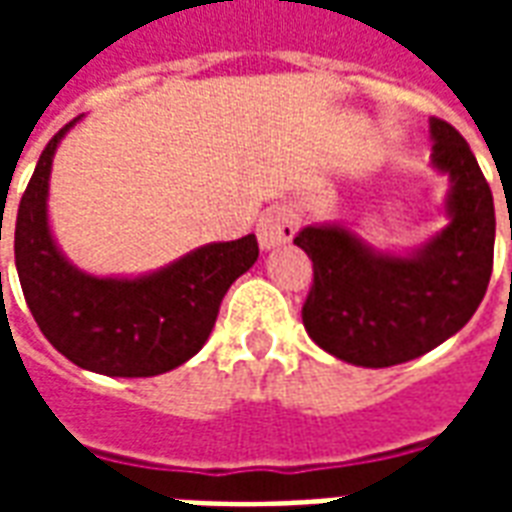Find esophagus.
I'll use <instances>...</instances> for the list:
<instances>
[{"instance_id": "esophagus-1", "label": "esophagus", "mask_w": 512, "mask_h": 512, "mask_svg": "<svg viewBox=\"0 0 512 512\" xmlns=\"http://www.w3.org/2000/svg\"><path fill=\"white\" fill-rule=\"evenodd\" d=\"M296 230H299V216L290 208H268L257 222V241L263 249H274L288 244Z\"/></svg>"}]
</instances>
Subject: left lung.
<instances>
[{"mask_svg": "<svg viewBox=\"0 0 512 512\" xmlns=\"http://www.w3.org/2000/svg\"><path fill=\"white\" fill-rule=\"evenodd\" d=\"M433 167L452 180L450 224L408 257L381 255L345 227H304L293 244L312 260L304 329L323 351L359 367L428 354L469 323L494 268V197L450 123L430 120ZM512 238V230H510Z\"/></svg>", "mask_w": 512, "mask_h": 512, "instance_id": "left-lung-1", "label": "left lung"}]
</instances>
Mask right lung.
<instances>
[{"label":"right lung","mask_w":512,"mask_h":512,"mask_svg":"<svg viewBox=\"0 0 512 512\" xmlns=\"http://www.w3.org/2000/svg\"><path fill=\"white\" fill-rule=\"evenodd\" d=\"M73 123L51 136L18 205L16 268L24 299L40 332L73 365L117 378L161 376L205 345L224 293L255 266L257 238L200 246L139 279H98L73 268L46 216L51 158Z\"/></svg>","instance_id":"obj_1"}]
</instances>
